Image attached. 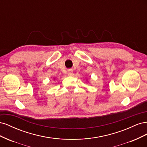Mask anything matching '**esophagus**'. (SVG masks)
<instances>
[{
  "label": "esophagus",
  "mask_w": 147,
  "mask_h": 147,
  "mask_svg": "<svg viewBox=\"0 0 147 147\" xmlns=\"http://www.w3.org/2000/svg\"><path fill=\"white\" fill-rule=\"evenodd\" d=\"M67 75H69V76H72V75H74V73H73V70H69L67 71Z\"/></svg>",
  "instance_id": "obj_1"
}]
</instances>
